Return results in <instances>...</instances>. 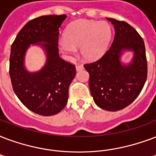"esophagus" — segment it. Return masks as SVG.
I'll use <instances>...</instances> for the list:
<instances>
[{"instance_id":"esophagus-1","label":"esophagus","mask_w":156,"mask_h":156,"mask_svg":"<svg viewBox=\"0 0 156 156\" xmlns=\"http://www.w3.org/2000/svg\"><path fill=\"white\" fill-rule=\"evenodd\" d=\"M83 69V66L82 65H76V70L79 71V70Z\"/></svg>"}]
</instances>
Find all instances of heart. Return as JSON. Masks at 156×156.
Masks as SVG:
<instances>
[{
  "mask_svg": "<svg viewBox=\"0 0 156 156\" xmlns=\"http://www.w3.org/2000/svg\"><path fill=\"white\" fill-rule=\"evenodd\" d=\"M112 37V29L107 22L79 20L66 28L65 38L59 41L60 50L65 54L74 55L80 47L81 55L86 60H96L106 52Z\"/></svg>",
  "mask_w": 156,
  "mask_h": 156,
  "instance_id": "1",
  "label": "heart"
}]
</instances>
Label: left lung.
I'll list each match as a JSON object with an SVG mask.
<instances>
[{
    "label": "left lung",
    "mask_w": 156,
    "mask_h": 156,
    "mask_svg": "<svg viewBox=\"0 0 156 156\" xmlns=\"http://www.w3.org/2000/svg\"><path fill=\"white\" fill-rule=\"evenodd\" d=\"M115 27V37L105 54L84 65L89 73V87L95 103L103 110L117 111L133 102L147 78V60L143 39L128 23L107 18ZM134 52L128 65L121 62L124 51Z\"/></svg>",
    "instance_id": "left-lung-1"
}]
</instances>
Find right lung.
Listing matches in <instances>:
<instances>
[{"instance_id": "1", "label": "right lung", "mask_w": 156, "mask_h": 156, "mask_svg": "<svg viewBox=\"0 0 156 156\" xmlns=\"http://www.w3.org/2000/svg\"><path fill=\"white\" fill-rule=\"evenodd\" d=\"M66 17L45 15L30 20L11 46L9 76L13 90L28 110L43 116L56 115L65 108L76 74L75 66L59 55V29ZM32 44L42 47L47 55L45 65L34 73L24 66L26 51Z\"/></svg>"}]
</instances>
